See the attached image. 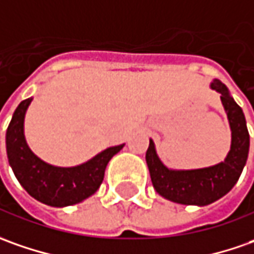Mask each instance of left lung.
<instances>
[{
  "label": "left lung",
  "mask_w": 254,
  "mask_h": 254,
  "mask_svg": "<svg viewBox=\"0 0 254 254\" xmlns=\"http://www.w3.org/2000/svg\"><path fill=\"white\" fill-rule=\"evenodd\" d=\"M211 88L221 94L232 132L231 150L223 162L195 170H171L159 159L152 139L146 152L154 190L166 199L183 205L204 206L226 195L238 183L249 154L250 137L243 111L219 80H214Z\"/></svg>",
  "instance_id": "8db88e82"
}]
</instances>
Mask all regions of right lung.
<instances>
[{
	"label": "right lung",
	"mask_w": 254,
	"mask_h": 254,
	"mask_svg": "<svg viewBox=\"0 0 254 254\" xmlns=\"http://www.w3.org/2000/svg\"><path fill=\"white\" fill-rule=\"evenodd\" d=\"M32 97L15 110L6 129L5 143L8 162L26 192L50 206L74 205L91 197L100 188L111 159L125 144L112 146L74 167H57L43 162L29 149L23 133V121Z\"/></svg>",
	"instance_id": "right-lung-1"
}]
</instances>
